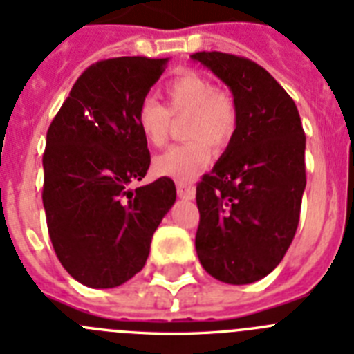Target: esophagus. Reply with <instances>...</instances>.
<instances>
[{
    "instance_id": "esophagus-1",
    "label": "esophagus",
    "mask_w": 354,
    "mask_h": 354,
    "mask_svg": "<svg viewBox=\"0 0 354 354\" xmlns=\"http://www.w3.org/2000/svg\"><path fill=\"white\" fill-rule=\"evenodd\" d=\"M176 191H178V196L183 198V200H192V198L196 196L194 187L187 185V183H182V182L176 183Z\"/></svg>"
}]
</instances>
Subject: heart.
I'll return each mask as SVG.
<instances>
[{
  "instance_id": "obj_1",
  "label": "heart",
  "mask_w": 354,
  "mask_h": 354,
  "mask_svg": "<svg viewBox=\"0 0 354 354\" xmlns=\"http://www.w3.org/2000/svg\"><path fill=\"white\" fill-rule=\"evenodd\" d=\"M165 99V108L153 99L142 100L136 108V126L147 144L160 147L167 140L171 117H187L185 138L191 142L172 145L158 154L153 169L158 176L191 182L210 162V147L221 151L232 140L236 104L227 91L218 90L210 79L194 71L169 81Z\"/></svg>"
}]
</instances>
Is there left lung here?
<instances>
[{"label":"left lung","instance_id":"1","mask_svg":"<svg viewBox=\"0 0 354 354\" xmlns=\"http://www.w3.org/2000/svg\"><path fill=\"white\" fill-rule=\"evenodd\" d=\"M191 57L230 88L237 111L232 140L196 187V252L214 279L250 284L283 261L299 227L304 129L293 99L263 66L232 53Z\"/></svg>","mask_w":354,"mask_h":354}]
</instances>
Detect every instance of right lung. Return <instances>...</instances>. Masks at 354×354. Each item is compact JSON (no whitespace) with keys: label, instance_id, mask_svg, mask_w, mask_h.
Returning a JSON list of instances; mask_svg holds the SVG:
<instances>
[{"label":"right lung","instance_id":"1","mask_svg":"<svg viewBox=\"0 0 354 354\" xmlns=\"http://www.w3.org/2000/svg\"><path fill=\"white\" fill-rule=\"evenodd\" d=\"M167 61L95 62L77 79L46 133L48 234L64 270L84 286H120L140 272L154 230L176 201L167 176L131 189L151 163L136 108Z\"/></svg>","mask_w":354,"mask_h":354}]
</instances>
